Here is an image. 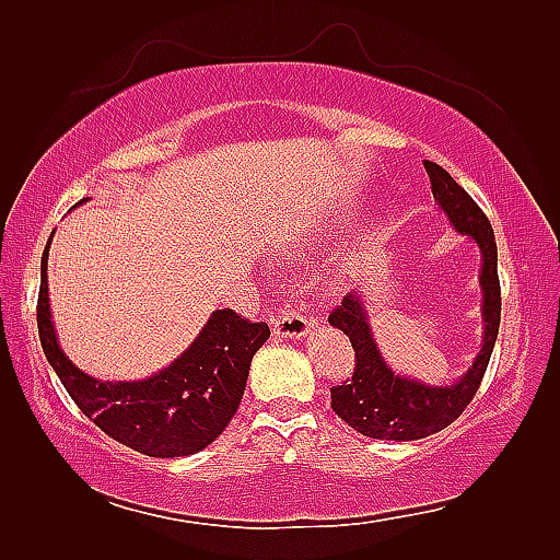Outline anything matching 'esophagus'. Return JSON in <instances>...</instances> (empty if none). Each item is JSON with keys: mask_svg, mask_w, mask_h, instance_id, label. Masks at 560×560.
<instances>
[{"mask_svg": "<svg viewBox=\"0 0 560 560\" xmlns=\"http://www.w3.org/2000/svg\"><path fill=\"white\" fill-rule=\"evenodd\" d=\"M270 325H273V334L278 338H290V341L306 338L311 331V319L292 306H282Z\"/></svg>", "mask_w": 560, "mask_h": 560, "instance_id": "esophagus-1", "label": "esophagus"}]
</instances>
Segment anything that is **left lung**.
Instances as JSON below:
<instances>
[{
  "label": "left lung",
  "mask_w": 560,
  "mask_h": 560,
  "mask_svg": "<svg viewBox=\"0 0 560 560\" xmlns=\"http://www.w3.org/2000/svg\"><path fill=\"white\" fill-rule=\"evenodd\" d=\"M432 182L434 202L446 214L451 226L467 235L481 254V348L471 366L453 383H425L397 374L383 358L371 329L364 296L352 290L343 303L329 315V325L341 329L354 348V374L346 385L331 387V409L350 428L371 439L385 442H416L448 428L477 395L500 329V280L498 245L493 229L477 202L457 184L442 165L425 161Z\"/></svg>",
  "instance_id": "left-lung-1"
}]
</instances>
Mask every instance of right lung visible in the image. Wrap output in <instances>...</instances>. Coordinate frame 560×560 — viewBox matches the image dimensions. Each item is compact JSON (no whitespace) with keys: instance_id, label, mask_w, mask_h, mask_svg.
I'll use <instances>...</instances> for the list:
<instances>
[{"instance_id":"1","label":"right lung","mask_w":560,"mask_h":560,"mask_svg":"<svg viewBox=\"0 0 560 560\" xmlns=\"http://www.w3.org/2000/svg\"><path fill=\"white\" fill-rule=\"evenodd\" d=\"M50 241L54 233L42 254L37 325L46 360L74 404L105 434L151 457H184L210 446L238 411L254 352L270 336L266 322H247L231 308L214 311L194 343L156 374L100 381L60 348L48 301Z\"/></svg>"}]
</instances>
